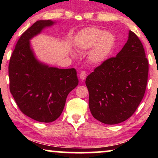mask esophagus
<instances>
[{"label":"esophagus","instance_id":"1","mask_svg":"<svg viewBox=\"0 0 158 158\" xmlns=\"http://www.w3.org/2000/svg\"><path fill=\"white\" fill-rule=\"evenodd\" d=\"M79 77L81 81H84L85 79L86 78V73L85 71H81L79 74Z\"/></svg>","mask_w":158,"mask_h":158}]
</instances>
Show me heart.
Listing matches in <instances>:
<instances>
[{
    "label": "heart",
    "instance_id": "heart-1",
    "mask_svg": "<svg viewBox=\"0 0 158 158\" xmlns=\"http://www.w3.org/2000/svg\"><path fill=\"white\" fill-rule=\"evenodd\" d=\"M115 42L113 33L96 27L83 29L76 37L77 47L79 52H86L92 48L89 60L95 65H100L107 60L114 49Z\"/></svg>",
    "mask_w": 158,
    "mask_h": 158
}]
</instances>
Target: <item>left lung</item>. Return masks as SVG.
<instances>
[{"instance_id":"left-lung-1","label":"left lung","mask_w":158,"mask_h":158,"mask_svg":"<svg viewBox=\"0 0 158 158\" xmlns=\"http://www.w3.org/2000/svg\"><path fill=\"white\" fill-rule=\"evenodd\" d=\"M148 75L143 44L130 31L127 42L116 56L95 68L85 79L93 116L107 125L126 121L142 100Z\"/></svg>"}]
</instances>
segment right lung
Segmentation results:
<instances>
[{
  "mask_svg": "<svg viewBox=\"0 0 158 158\" xmlns=\"http://www.w3.org/2000/svg\"><path fill=\"white\" fill-rule=\"evenodd\" d=\"M55 22L40 20L19 39L9 63L10 93L22 113L42 123L60 116L69 93L79 84L74 68L58 69L37 60L30 40Z\"/></svg>",
  "mask_w": 158,
  "mask_h": 158,
  "instance_id": "1",
  "label": "right lung"
}]
</instances>
